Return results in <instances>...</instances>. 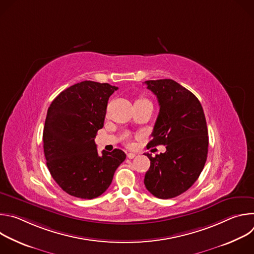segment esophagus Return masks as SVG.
<instances>
[{
	"instance_id": "1",
	"label": "esophagus",
	"mask_w": 254,
	"mask_h": 254,
	"mask_svg": "<svg viewBox=\"0 0 254 254\" xmlns=\"http://www.w3.org/2000/svg\"><path fill=\"white\" fill-rule=\"evenodd\" d=\"M134 157H136V154H135V153H128V154H127V158H128V159H133Z\"/></svg>"
}]
</instances>
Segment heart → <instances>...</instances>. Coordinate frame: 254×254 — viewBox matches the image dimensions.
I'll use <instances>...</instances> for the list:
<instances>
[{
  "label": "heart",
  "instance_id": "1",
  "mask_svg": "<svg viewBox=\"0 0 254 254\" xmlns=\"http://www.w3.org/2000/svg\"><path fill=\"white\" fill-rule=\"evenodd\" d=\"M138 100H147V99H138ZM149 101V100H148ZM125 138L127 140L128 139V136H125Z\"/></svg>",
  "mask_w": 254,
  "mask_h": 254
}]
</instances>
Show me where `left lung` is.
Returning <instances> with one entry per match:
<instances>
[{
  "label": "left lung",
  "instance_id": "left-lung-1",
  "mask_svg": "<svg viewBox=\"0 0 254 254\" xmlns=\"http://www.w3.org/2000/svg\"><path fill=\"white\" fill-rule=\"evenodd\" d=\"M158 98L160 113L148 147L167 151L152 157L144 186L155 197L170 199L186 192L199 178L208 154V129L203 107L188 89L172 79L144 82Z\"/></svg>",
  "mask_w": 254,
  "mask_h": 254
}]
</instances>
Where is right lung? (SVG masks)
Wrapping results in <instances>:
<instances>
[{"label":"right lung","instance_id":"right-lung-1","mask_svg":"<svg viewBox=\"0 0 254 254\" xmlns=\"http://www.w3.org/2000/svg\"><path fill=\"white\" fill-rule=\"evenodd\" d=\"M117 89L85 80L63 90L48 108L43 130L46 164L55 182L71 196H100L126 160L119 149L99 155L94 141L103 127L108 98Z\"/></svg>","mask_w":254,"mask_h":254}]
</instances>
